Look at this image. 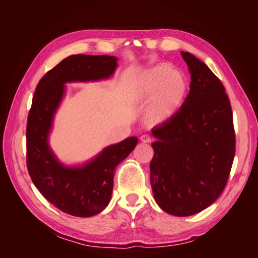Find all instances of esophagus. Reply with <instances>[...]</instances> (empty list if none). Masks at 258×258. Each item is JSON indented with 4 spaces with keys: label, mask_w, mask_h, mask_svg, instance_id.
<instances>
[{
    "label": "esophagus",
    "mask_w": 258,
    "mask_h": 258,
    "mask_svg": "<svg viewBox=\"0 0 258 258\" xmlns=\"http://www.w3.org/2000/svg\"><path fill=\"white\" fill-rule=\"evenodd\" d=\"M141 141L143 143H151L152 142V138L150 136H147V135H143L141 137Z\"/></svg>",
    "instance_id": "1"
}]
</instances>
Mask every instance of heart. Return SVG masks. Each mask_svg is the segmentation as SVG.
Listing matches in <instances>:
<instances>
[{"label":"heart","instance_id":"heart-1","mask_svg":"<svg viewBox=\"0 0 258 258\" xmlns=\"http://www.w3.org/2000/svg\"><path fill=\"white\" fill-rule=\"evenodd\" d=\"M187 91L185 76L172 67L157 66L145 71L135 86L137 102L148 104L145 119L151 124L170 120L181 108Z\"/></svg>","mask_w":258,"mask_h":258}]
</instances>
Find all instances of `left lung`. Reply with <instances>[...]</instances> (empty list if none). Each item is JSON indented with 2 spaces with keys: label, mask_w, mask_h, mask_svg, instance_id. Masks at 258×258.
I'll return each instance as SVG.
<instances>
[{
  "label": "left lung",
  "mask_w": 258,
  "mask_h": 258,
  "mask_svg": "<svg viewBox=\"0 0 258 258\" xmlns=\"http://www.w3.org/2000/svg\"><path fill=\"white\" fill-rule=\"evenodd\" d=\"M190 73L189 92L178 112L153 128L151 184L165 212L189 216L221 196L236 153L227 93L218 77L194 54L181 51Z\"/></svg>",
  "instance_id": "8db88e82"
}]
</instances>
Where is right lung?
<instances>
[{"label":"right lung","instance_id":"obj_1","mask_svg":"<svg viewBox=\"0 0 258 258\" xmlns=\"http://www.w3.org/2000/svg\"><path fill=\"white\" fill-rule=\"evenodd\" d=\"M117 67L114 56L72 54L38 82L27 122V167L36 188L62 212L89 217L103 211L111 200L115 168L135 150L130 137L104 148L82 167L69 168L58 161L48 145L54 112L68 82L108 79Z\"/></svg>","mask_w":258,"mask_h":258}]
</instances>
